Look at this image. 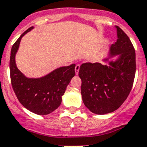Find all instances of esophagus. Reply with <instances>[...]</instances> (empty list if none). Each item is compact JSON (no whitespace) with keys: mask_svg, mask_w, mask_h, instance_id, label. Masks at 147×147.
<instances>
[{"mask_svg":"<svg viewBox=\"0 0 147 147\" xmlns=\"http://www.w3.org/2000/svg\"><path fill=\"white\" fill-rule=\"evenodd\" d=\"M80 65L79 64H77L75 67V73H76V74L77 75L79 74V71H80Z\"/></svg>","mask_w":147,"mask_h":147,"instance_id":"obj_1","label":"esophagus"}]
</instances>
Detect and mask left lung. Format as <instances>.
Listing matches in <instances>:
<instances>
[{
  "mask_svg": "<svg viewBox=\"0 0 147 147\" xmlns=\"http://www.w3.org/2000/svg\"><path fill=\"white\" fill-rule=\"evenodd\" d=\"M118 40L110 46L109 57L100 62L80 66L81 94L85 107L98 115L110 113L121 107L129 96L136 71V52L130 40L119 26ZM118 55L115 61L109 59Z\"/></svg>",
  "mask_w": 147,
  "mask_h": 147,
  "instance_id": "1",
  "label": "left lung"
}]
</instances>
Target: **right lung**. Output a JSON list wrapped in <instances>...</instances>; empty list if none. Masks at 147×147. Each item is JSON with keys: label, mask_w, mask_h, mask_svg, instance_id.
<instances>
[{"label": "right lung", "mask_w": 147, "mask_h": 147, "mask_svg": "<svg viewBox=\"0 0 147 147\" xmlns=\"http://www.w3.org/2000/svg\"><path fill=\"white\" fill-rule=\"evenodd\" d=\"M30 27L12 45L10 56V77L17 98L23 107L37 115H48L57 109L66 88L75 76L72 64L57 68L40 78H27L17 67L15 55L22 37L33 29Z\"/></svg>", "instance_id": "obj_1"}]
</instances>
